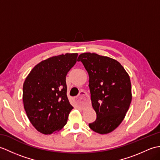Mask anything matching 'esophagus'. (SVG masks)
Listing matches in <instances>:
<instances>
[{
  "label": "esophagus",
  "mask_w": 160,
  "mask_h": 160,
  "mask_svg": "<svg viewBox=\"0 0 160 160\" xmlns=\"http://www.w3.org/2000/svg\"><path fill=\"white\" fill-rule=\"evenodd\" d=\"M76 101L77 104L79 107H85L88 104V102H88L89 101V98H88L86 93L81 91V92L80 93L79 96L76 98Z\"/></svg>",
  "instance_id": "34e87169"
}]
</instances>
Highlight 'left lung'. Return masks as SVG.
<instances>
[{
  "mask_svg": "<svg viewBox=\"0 0 160 160\" xmlns=\"http://www.w3.org/2000/svg\"><path fill=\"white\" fill-rule=\"evenodd\" d=\"M89 74V87L96 120L89 128L107 134L118 127L125 118L132 100L128 73L116 60L94 53H81L78 58Z\"/></svg>",
  "mask_w": 160,
  "mask_h": 160,
  "instance_id": "left-lung-1",
  "label": "left lung"
}]
</instances>
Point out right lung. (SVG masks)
Here are the masks:
<instances>
[{"mask_svg": "<svg viewBox=\"0 0 160 160\" xmlns=\"http://www.w3.org/2000/svg\"><path fill=\"white\" fill-rule=\"evenodd\" d=\"M78 55L67 53L41 61L24 82V108L32 124L42 134L61 130L73 108L67 96L66 76Z\"/></svg>", "mask_w": 160, "mask_h": 160, "instance_id": "right-lung-1", "label": "right lung"}]
</instances>
